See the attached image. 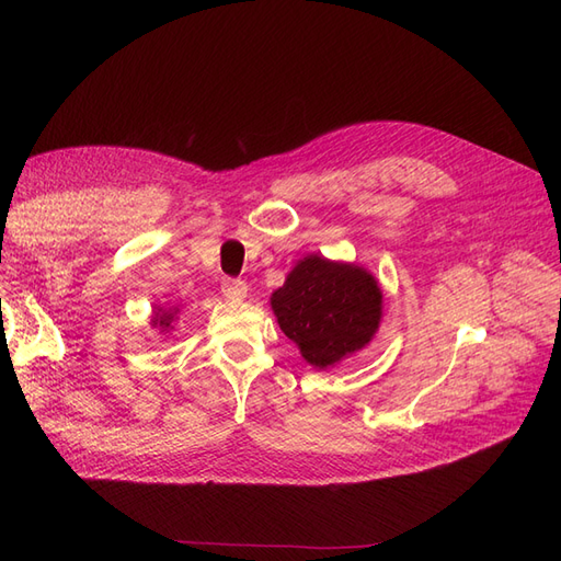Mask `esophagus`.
<instances>
[{"instance_id": "esophagus-1", "label": "esophagus", "mask_w": 561, "mask_h": 561, "mask_svg": "<svg viewBox=\"0 0 561 561\" xmlns=\"http://www.w3.org/2000/svg\"><path fill=\"white\" fill-rule=\"evenodd\" d=\"M222 293L231 301H243L248 297V283H243L239 278H227L222 283Z\"/></svg>"}]
</instances>
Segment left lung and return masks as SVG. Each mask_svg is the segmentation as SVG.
<instances>
[{"mask_svg": "<svg viewBox=\"0 0 561 561\" xmlns=\"http://www.w3.org/2000/svg\"><path fill=\"white\" fill-rule=\"evenodd\" d=\"M271 311L304 360L330 369L371 344L383 318V293L365 266L307 254L271 295Z\"/></svg>", "mask_w": 561, "mask_h": 561, "instance_id": "obj_1", "label": "left lung"}]
</instances>
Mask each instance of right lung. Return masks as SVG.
Segmentation results:
<instances>
[{
	"mask_svg": "<svg viewBox=\"0 0 561 561\" xmlns=\"http://www.w3.org/2000/svg\"><path fill=\"white\" fill-rule=\"evenodd\" d=\"M178 316H180V307H171V304H165V307H154V316H151V328H157L159 334L173 332Z\"/></svg>",
	"mask_w": 561,
	"mask_h": 561,
	"instance_id": "right-lung-1",
	"label": "right lung"
}]
</instances>
